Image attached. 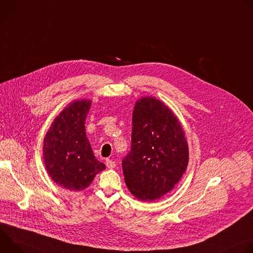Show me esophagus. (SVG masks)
I'll return each mask as SVG.
<instances>
[{"instance_id": "esophagus-1", "label": "esophagus", "mask_w": 253, "mask_h": 253, "mask_svg": "<svg viewBox=\"0 0 253 253\" xmlns=\"http://www.w3.org/2000/svg\"><path fill=\"white\" fill-rule=\"evenodd\" d=\"M106 165H107L108 168L112 169V168H114L116 166V163L113 160H111V159H107L106 160Z\"/></svg>"}]
</instances>
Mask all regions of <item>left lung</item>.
<instances>
[{
	"label": "left lung",
	"instance_id": "obj_1",
	"mask_svg": "<svg viewBox=\"0 0 253 253\" xmlns=\"http://www.w3.org/2000/svg\"><path fill=\"white\" fill-rule=\"evenodd\" d=\"M188 164V145L178 119L152 97L138 100L132 116L131 150L122 160L129 191L153 201L171 191Z\"/></svg>",
	"mask_w": 253,
	"mask_h": 253
}]
</instances>
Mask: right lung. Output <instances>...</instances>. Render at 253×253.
Instances as JSON below:
<instances>
[{
  "label": "right lung",
  "instance_id": "1",
  "mask_svg": "<svg viewBox=\"0 0 253 253\" xmlns=\"http://www.w3.org/2000/svg\"><path fill=\"white\" fill-rule=\"evenodd\" d=\"M90 107V100L70 104L55 118L44 139L43 158L48 173L57 184L74 191L88 187L96 174L105 169V164L95 158L86 135Z\"/></svg>",
  "mask_w": 253,
  "mask_h": 253
}]
</instances>
